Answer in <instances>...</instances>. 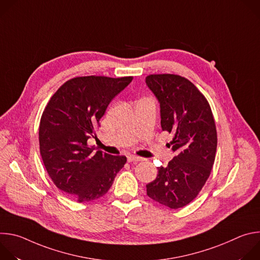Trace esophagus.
<instances>
[{"label":"esophagus","mask_w":260,"mask_h":260,"mask_svg":"<svg viewBox=\"0 0 260 260\" xmlns=\"http://www.w3.org/2000/svg\"><path fill=\"white\" fill-rule=\"evenodd\" d=\"M143 158L140 157V156H137V155H129L127 156V161L128 162H138V161H141Z\"/></svg>","instance_id":"34e87169"}]
</instances>
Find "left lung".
Returning a JSON list of instances; mask_svg holds the SVG:
<instances>
[{
    "instance_id": "8db88e82",
    "label": "left lung",
    "mask_w": 260,
    "mask_h": 260,
    "mask_svg": "<svg viewBox=\"0 0 260 260\" xmlns=\"http://www.w3.org/2000/svg\"><path fill=\"white\" fill-rule=\"evenodd\" d=\"M146 83L160 104L162 131L173 136L176 156L158 167L146 185L153 201L179 209L192 202L208 180L216 156L217 131L209 102L188 79L175 74H152Z\"/></svg>"
}]
</instances>
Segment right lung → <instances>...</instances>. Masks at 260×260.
I'll use <instances>...</instances> for the list:
<instances>
[{
    "mask_svg": "<svg viewBox=\"0 0 260 260\" xmlns=\"http://www.w3.org/2000/svg\"><path fill=\"white\" fill-rule=\"evenodd\" d=\"M132 76L75 77L64 82L46 105L39 125L40 153L55 186L78 203L105 196L126 157L110 155L87 144L96 137L110 102Z\"/></svg>",
    "mask_w": 260,
    "mask_h": 260,
    "instance_id": "obj_1",
    "label": "right lung"
}]
</instances>
